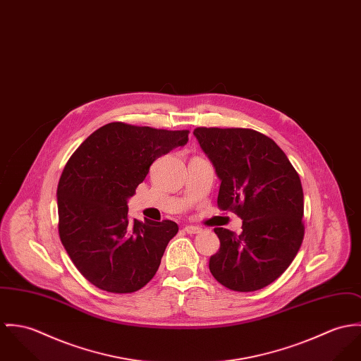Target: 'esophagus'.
Segmentation results:
<instances>
[{
    "instance_id": "34e87169",
    "label": "esophagus",
    "mask_w": 361,
    "mask_h": 361,
    "mask_svg": "<svg viewBox=\"0 0 361 361\" xmlns=\"http://www.w3.org/2000/svg\"><path fill=\"white\" fill-rule=\"evenodd\" d=\"M184 231H185L187 234H198V233L202 231V228L197 227V226H185V227H184Z\"/></svg>"
}]
</instances>
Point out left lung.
<instances>
[{
	"instance_id": "8db88e82",
	"label": "left lung",
	"mask_w": 361,
	"mask_h": 361,
	"mask_svg": "<svg viewBox=\"0 0 361 361\" xmlns=\"http://www.w3.org/2000/svg\"><path fill=\"white\" fill-rule=\"evenodd\" d=\"M194 135L221 180L217 206L240 216L242 233L216 227L209 270L221 285L253 292L277 280L305 235L303 190L280 147L252 128L198 127Z\"/></svg>"
}]
</instances>
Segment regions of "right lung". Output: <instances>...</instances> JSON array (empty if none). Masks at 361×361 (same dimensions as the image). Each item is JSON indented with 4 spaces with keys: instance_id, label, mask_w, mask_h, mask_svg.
I'll list each match as a JSON object with an SVG mask.
<instances>
[{
    "instance_id": "1",
    "label": "right lung",
    "mask_w": 361,
    "mask_h": 361,
    "mask_svg": "<svg viewBox=\"0 0 361 361\" xmlns=\"http://www.w3.org/2000/svg\"><path fill=\"white\" fill-rule=\"evenodd\" d=\"M188 130L108 123L87 137L58 183V233L73 264L97 288L131 293L157 274L178 226L128 220L127 200L161 155L188 141Z\"/></svg>"
}]
</instances>
